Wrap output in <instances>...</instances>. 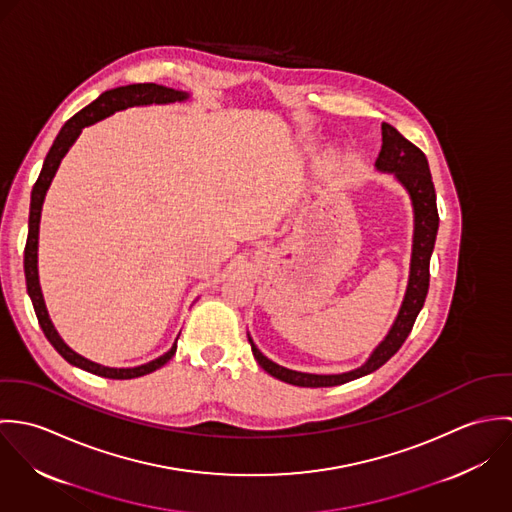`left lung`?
<instances>
[{
  "label": "left lung",
  "mask_w": 512,
  "mask_h": 512,
  "mask_svg": "<svg viewBox=\"0 0 512 512\" xmlns=\"http://www.w3.org/2000/svg\"><path fill=\"white\" fill-rule=\"evenodd\" d=\"M376 167L382 171H392L408 189L414 205V246H412V264H410V282H408V290L402 301L400 313L390 333L386 335V339L376 347V351L370 355L365 365L345 374H307V372L284 368L272 363L268 357H264L250 339L252 353L258 365L288 384L307 386V388L337 386L374 372L376 368H380L390 357L398 353V349L408 339L420 309L424 307L428 288H430V258L434 252L439 226L436 189H434L426 153L420 147L414 146L410 140H406L394 126L382 122V149L376 159Z\"/></svg>",
  "instance_id": "1"
}]
</instances>
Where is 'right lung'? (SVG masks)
Instances as JSON below:
<instances>
[{
    "instance_id": "right-lung-1",
    "label": "right lung",
    "mask_w": 512,
    "mask_h": 512,
    "mask_svg": "<svg viewBox=\"0 0 512 512\" xmlns=\"http://www.w3.org/2000/svg\"><path fill=\"white\" fill-rule=\"evenodd\" d=\"M189 94L187 92H179L167 86H159L153 82H144V84H128V86H120V88H112L102 92L94 102H90L86 108H82L80 112H76L73 118L61 128L59 136L55 138L53 146L49 149L43 169L33 185L31 191V209H29V232H27V242H25V256H23V268H25V282H27V293L33 301V309L35 315L39 319V325L45 333V337L49 339V343L57 349V353L71 365L78 366L82 370H88L92 374L104 376V378H116V380H126V378H138L149 374L157 368L165 365L177 351V345L171 347V351H167L163 357L147 363V365L136 366V368H110V366L96 365L84 357H80L78 353H74L71 347H67V343L59 337V333L55 331L45 301H43V293L39 288V276H37V238H39V220H41V207H43V199L45 193L55 177V171L59 169L61 159L65 157V153L69 151V147L73 146L74 140L78 138L80 130L84 126H90L110 114H114L116 110H124L130 106H142V104H167V102H177V100H185Z\"/></svg>"
}]
</instances>
